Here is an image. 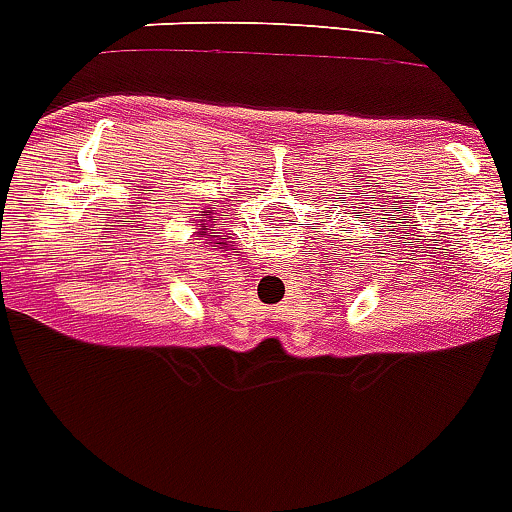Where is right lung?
Here are the masks:
<instances>
[{"mask_svg":"<svg viewBox=\"0 0 512 512\" xmlns=\"http://www.w3.org/2000/svg\"><path fill=\"white\" fill-rule=\"evenodd\" d=\"M209 214H211V211H201V214H199V222H206V219H211ZM199 234H206V232H199ZM219 234H222V232H216V229H209V234H206V237L214 239V237H219ZM224 245H227V242H214V247H219V250H222Z\"/></svg>","mask_w":512,"mask_h":512,"instance_id":"obj_1","label":"right lung"}]
</instances>
